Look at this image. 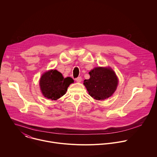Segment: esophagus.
<instances>
[{
	"instance_id": "esophagus-1",
	"label": "esophagus",
	"mask_w": 157,
	"mask_h": 157,
	"mask_svg": "<svg viewBox=\"0 0 157 157\" xmlns=\"http://www.w3.org/2000/svg\"><path fill=\"white\" fill-rule=\"evenodd\" d=\"M82 81V78H81V77H78L77 78H76V82H80L81 81Z\"/></svg>"
}]
</instances>
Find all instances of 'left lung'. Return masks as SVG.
<instances>
[{
    "label": "left lung",
    "mask_w": 157,
    "mask_h": 157,
    "mask_svg": "<svg viewBox=\"0 0 157 157\" xmlns=\"http://www.w3.org/2000/svg\"><path fill=\"white\" fill-rule=\"evenodd\" d=\"M90 78L84 81L89 94L97 100L111 97L117 88L118 78L110 67H96L89 73Z\"/></svg>",
    "instance_id": "left-lung-1"
}]
</instances>
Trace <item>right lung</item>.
Returning <instances> with one entry per match:
<instances>
[{"label":"right lung","mask_w":157,"mask_h":157,"mask_svg":"<svg viewBox=\"0 0 157 157\" xmlns=\"http://www.w3.org/2000/svg\"><path fill=\"white\" fill-rule=\"evenodd\" d=\"M74 80L67 77L56 70H51L44 73L39 81L40 90L43 95L52 100H56L66 94L68 86Z\"/></svg>","instance_id":"1"}]
</instances>
